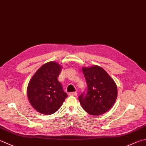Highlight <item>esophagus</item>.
Segmentation results:
<instances>
[{
    "instance_id": "obj_1",
    "label": "esophagus",
    "mask_w": 146,
    "mask_h": 146,
    "mask_svg": "<svg viewBox=\"0 0 146 146\" xmlns=\"http://www.w3.org/2000/svg\"><path fill=\"white\" fill-rule=\"evenodd\" d=\"M70 96H77V92H70L69 93Z\"/></svg>"
}]
</instances>
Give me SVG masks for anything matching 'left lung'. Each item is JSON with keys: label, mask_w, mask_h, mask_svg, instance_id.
<instances>
[{"label": "left lung", "mask_w": 146, "mask_h": 146, "mask_svg": "<svg viewBox=\"0 0 146 146\" xmlns=\"http://www.w3.org/2000/svg\"><path fill=\"white\" fill-rule=\"evenodd\" d=\"M87 90L78 97L82 107L90 115H102L109 111L117 98V86L103 68L98 66L83 68Z\"/></svg>", "instance_id": "8db88e82"}]
</instances>
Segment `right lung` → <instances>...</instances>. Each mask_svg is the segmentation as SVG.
<instances>
[{"label":"right lung","instance_id":"obj_1","mask_svg":"<svg viewBox=\"0 0 146 146\" xmlns=\"http://www.w3.org/2000/svg\"><path fill=\"white\" fill-rule=\"evenodd\" d=\"M61 72V66L56 62H49L42 66L30 80L28 98L38 112L52 115L61 108L68 97L58 80Z\"/></svg>","mask_w":146,"mask_h":146}]
</instances>
